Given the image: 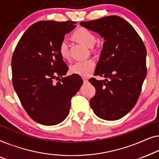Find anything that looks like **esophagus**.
Masks as SVG:
<instances>
[{
    "label": "esophagus",
    "instance_id": "1",
    "mask_svg": "<svg viewBox=\"0 0 159 159\" xmlns=\"http://www.w3.org/2000/svg\"><path fill=\"white\" fill-rule=\"evenodd\" d=\"M83 80H84V84H87V83L89 82V80L87 79H83Z\"/></svg>",
    "mask_w": 159,
    "mask_h": 159
}]
</instances>
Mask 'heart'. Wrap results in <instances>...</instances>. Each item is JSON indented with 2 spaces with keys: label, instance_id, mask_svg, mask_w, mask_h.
<instances>
[{
  "label": "heart",
  "instance_id": "heart-1",
  "mask_svg": "<svg viewBox=\"0 0 159 159\" xmlns=\"http://www.w3.org/2000/svg\"><path fill=\"white\" fill-rule=\"evenodd\" d=\"M73 38L78 42L88 48H92L96 42V37L91 31L86 28H79L73 33ZM59 52L63 59L69 57L68 43L66 39L62 40L59 45ZM96 67L94 60L89 59L75 62L70 67V71L73 74L82 77H89L92 74Z\"/></svg>",
  "mask_w": 159,
  "mask_h": 159
}]
</instances>
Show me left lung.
Segmentation results:
<instances>
[{"instance_id": "obj_1", "label": "left lung", "mask_w": 159, "mask_h": 159, "mask_svg": "<svg viewBox=\"0 0 159 159\" xmlns=\"http://www.w3.org/2000/svg\"><path fill=\"white\" fill-rule=\"evenodd\" d=\"M80 25L99 34L105 42L94 75L91 79L95 96L90 100L93 112L101 119L112 121L123 117L135 107L147 74L146 49L130 24L117 16Z\"/></svg>"}]
</instances>
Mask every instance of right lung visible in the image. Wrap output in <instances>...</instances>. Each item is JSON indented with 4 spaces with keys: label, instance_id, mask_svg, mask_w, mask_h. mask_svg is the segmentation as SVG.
<instances>
[{
    "label": "right lung",
    "instance_id": "1",
    "mask_svg": "<svg viewBox=\"0 0 159 159\" xmlns=\"http://www.w3.org/2000/svg\"><path fill=\"white\" fill-rule=\"evenodd\" d=\"M75 24L37 22L24 32L13 52V88L29 116L39 124L51 126L63 121L71 98L83 84L79 75L63 77L68 67L59 52L60 42L75 28Z\"/></svg>",
    "mask_w": 159,
    "mask_h": 159
}]
</instances>
